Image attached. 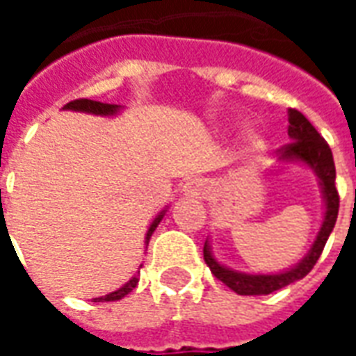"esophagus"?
Segmentation results:
<instances>
[{
	"mask_svg": "<svg viewBox=\"0 0 356 356\" xmlns=\"http://www.w3.org/2000/svg\"><path fill=\"white\" fill-rule=\"evenodd\" d=\"M210 191H212V186L204 179H191L183 186V195L191 196V198H206L210 195Z\"/></svg>",
	"mask_w": 356,
	"mask_h": 356,
	"instance_id": "obj_1",
	"label": "esophagus"
}]
</instances>
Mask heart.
I'll use <instances>...</instances> for the list:
<instances>
[{
	"mask_svg": "<svg viewBox=\"0 0 356 356\" xmlns=\"http://www.w3.org/2000/svg\"><path fill=\"white\" fill-rule=\"evenodd\" d=\"M262 146H264V140H262V136L258 135V133H248L245 136V143H243V148H245V152L248 156H254L262 150Z\"/></svg>",
	"mask_w": 356,
	"mask_h": 356,
	"instance_id": "b5f03b06",
	"label": "heart"
}]
</instances>
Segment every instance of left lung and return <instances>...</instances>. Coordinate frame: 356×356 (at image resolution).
I'll list each match as a JSON object with an SVG mask.
<instances>
[{
  "instance_id": "left-lung-1",
  "label": "left lung",
  "mask_w": 356,
  "mask_h": 356,
  "mask_svg": "<svg viewBox=\"0 0 356 356\" xmlns=\"http://www.w3.org/2000/svg\"><path fill=\"white\" fill-rule=\"evenodd\" d=\"M287 115H289L287 135L291 138V144L277 150V160L282 163H300L316 175L322 200H324V220H322L320 231L305 258L295 266L277 273H247L227 268L213 256L210 241L206 238L204 262L208 264V268L212 270V273L220 282L225 283L237 295H270L273 291L283 289L291 283L302 280L314 268L316 260L324 250L325 241L335 227V220H337V212H339V195L335 188V163L332 150L300 111L289 109Z\"/></svg>"
}]
</instances>
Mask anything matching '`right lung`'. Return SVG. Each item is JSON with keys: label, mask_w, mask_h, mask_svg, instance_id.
I'll use <instances>...</instances> for the list:
<instances>
[{"label": "right lung", "mask_w": 356, "mask_h": 356, "mask_svg": "<svg viewBox=\"0 0 356 356\" xmlns=\"http://www.w3.org/2000/svg\"><path fill=\"white\" fill-rule=\"evenodd\" d=\"M63 109H71V111H83V113H92V115H102V118H113V115H118L121 113V109L123 106H118V104H102V102H94V100H74L69 102L67 106H63ZM168 212V208H163L154 221L150 223V227L146 231V237H144V245L148 247V243H150V237H152V233L156 231V227L160 225V221L163 220V216ZM143 268V264H140ZM136 285H138V273L133 275L125 285H121L118 291H113V293H109V295H104V297H98V299H94V302H109V300H119L123 299L125 295H129L131 291L135 289Z\"/></svg>", "instance_id": "obj_1"}]
</instances>
